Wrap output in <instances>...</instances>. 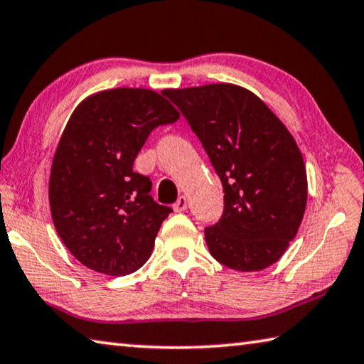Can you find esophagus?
Returning <instances> with one entry per match:
<instances>
[{
  "label": "esophagus",
  "mask_w": 364,
  "mask_h": 364,
  "mask_svg": "<svg viewBox=\"0 0 364 364\" xmlns=\"http://www.w3.org/2000/svg\"><path fill=\"white\" fill-rule=\"evenodd\" d=\"M174 211L176 213H182V211H186L187 209V198L186 196H181V198H178L176 203H174Z\"/></svg>",
  "instance_id": "esophagus-1"
}]
</instances>
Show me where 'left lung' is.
Instances as JSON below:
<instances>
[{
	"label": "left lung",
	"mask_w": 364,
	"mask_h": 364,
	"mask_svg": "<svg viewBox=\"0 0 364 364\" xmlns=\"http://www.w3.org/2000/svg\"><path fill=\"white\" fill-rule=\"evenodd\" d=\"M163 94L181 108L224 187V214L205 228L211 256L238 272L278 262L307 206V171L296 139L243 86L215 82Z\"/></svg>",
	"instance_id": "obj_1"
}]
</instances>
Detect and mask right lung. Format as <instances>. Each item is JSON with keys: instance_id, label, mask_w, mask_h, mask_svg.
<instances>
[{"instance_id": "1", "label": "right lung", "mask_w": 364, "mask_h": 364, "mask_svg": "<svg viewBox=\"0 0 364 364\" xmlns=\"http://www.w3.org/2000/svg\"><path fill=\"white\" fill-rule=\"evenodd\" d=\"M181 118L164 94L114 87L87 95L67 121L49 176V206L62 243L94 272L124 277L150 259L172 209L132 171L149 134Z\"/></svg>"}]
</instances>
